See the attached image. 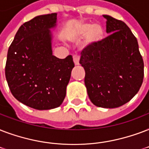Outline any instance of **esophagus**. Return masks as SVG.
Segmentation results:
<instances>
[{
    "label": "esophagus",
    "mask_w": 149,
    "mask_h": 149,
    "mask_svg": "<svg viewBox=\"0 0 149 149\" xmlns=\"http://www.w3.org/2000/svg\"><path fill=\"white\" fill-rule=\"evenodd\" d=\"M74 63L75 65H78L79 64V60H80V56L78 54H74L73 56Z\"/></svg>",
    "instance_id": "esophagus-1"
}]
</instances>
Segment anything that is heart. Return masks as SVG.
<instances>
[{
  "label": "heart",
  "instance_id": "1",
  "mask_svg": "<svg viewBox=\"0 0 149 149\" xmlns=\"http://www.w3.org/2000/svg\"><path fill=\"white\" fill-rule=\"evenodd\" d=\"M79 35L87 36V42L96 43L102 40L103 36L102 28L99 25H93V24H84L79 29Z\"/></svg>",
  "mask_w": 149,
  "mask_h": 149
}]
</instances>
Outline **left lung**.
Returning a JSON list of instances; mask_svg holds the SVG:
<instances>
[{"instance_id":"8db88e82","label":"left lung","mask_w":149,"mask_h":149,"mask_svg":"<svg viewBox=\"0 0 149 149\" xmlns=\"http://www.w3.org/2000/svg\"><path fill=\"white\" fill-rule=\"evenodd\" d=\"M109 35L81 52L85 85L91 102L99 107L116 108L138 93L144 78V62L138 40L127 25L109 15Z\"/></svg>"}]
</instances>
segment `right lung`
Masks as SVG:
<instances>
[{
	"label": "right lung",
	"mask_w": 149,
	"mask_h": 149,
	"mask_svg": "<svg viewBox=\"0 0 149 149\" xmlns=\"http://www.w3.org/2000/svg\"><path fill=\"white\" fill-rule=\"evenodd\" d=\"M56 13L36 16L18 29L10 45L5 76L16 100L33 109L60 107L66 95L73 58L52 54L49 29L56 25Z\"/></svg>",
	"instance_id": "right-lung-1"
}]
</instances>
